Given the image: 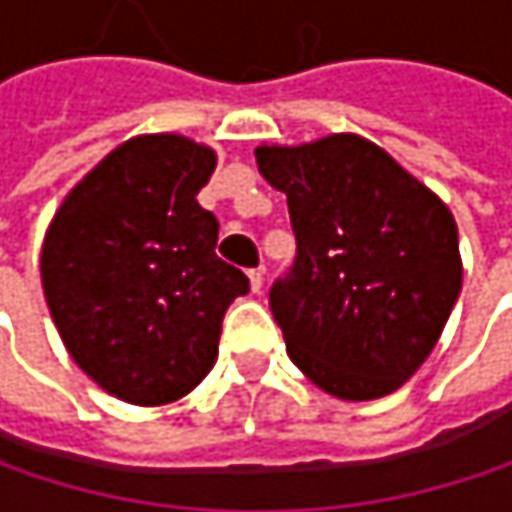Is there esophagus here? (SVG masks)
Instances as JSON below:
<instances>
[{"mask_svg":"<svg viewBox=\"0 0 512 512\" xmlns=\"http://www.w3.org/2000/svg\"><path fill=\"white\" fill-rule=\"evenodd\" d=\"M249 281H252V290L260 293V290H263V269H252V272H249Z\"/></svg>","mask_w":512,"mask_h":512,"instance_id":"esophagus-1","label":"esophagus"}]
</instances>
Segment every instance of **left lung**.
Instances as JSON below:
<instances>
[{
    "instance_id": "8db88e82",
    "label": "left lung",
    "mask_w": 512,
    "mask_h": 512,
    "mask_svg": "<svg viewBox=\"0 0 512 512\" xmlns=\"http://www.w3.org/2000/svg\"><path fill=\"white\" fill-rule=\"evenodd\" d=\"M255 156L287 195L296 234V260L269 290L287 356L341 400L397 391L433 353L460 296L451 210L353 133L260 145Z\"/></svg>"
}]
</instances>
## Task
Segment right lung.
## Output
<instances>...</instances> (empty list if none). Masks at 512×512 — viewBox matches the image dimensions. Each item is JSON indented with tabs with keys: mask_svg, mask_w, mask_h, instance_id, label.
Listing matches in <instances>:
<instances>
[{
	"mask_svg": "<svg viewBox=\"0 0 512 512\" xmlns=\"http://www.w3.org/2000/svg\"><path fill=\"white\" fill-rule=\"evenodd\" d=\"M216 154L186 136H136L61 201L41 249L52 323L109 394L162 406L219 356L222 317L249 278L216 257L219 222L195 195Z\"/></svg>",
	"mask_w": 512,
	"mask_h": 512,
	"instance_id": "add662e5",
	"label": "right lung"
}]
</instances>
